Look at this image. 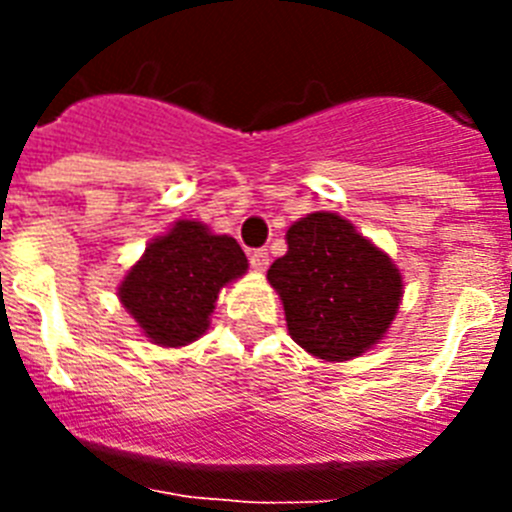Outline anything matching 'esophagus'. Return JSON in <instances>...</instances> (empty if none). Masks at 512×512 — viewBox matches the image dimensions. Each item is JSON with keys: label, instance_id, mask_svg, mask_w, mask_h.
<instances>
[{"label": "esophagus", "instance_id": "obj_1", "mask_svg": "<svg viewBox=\"0 0 512 512\" xmlns=\"http://www.w3.org/2000/svg\"><path fill=\"white\" fill-rule=\"evenodd\" d=\"M248 261H251V266L256 271H266V266H269V251L266 248H256V251L248 253Z\"/></svg>", "mask_w": 512, "mask_h": 512}]
</instances>
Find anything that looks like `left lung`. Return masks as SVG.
Here are the masks:
<instances>
[{"label":"left lung","mask_w":512,"mask_h":512,"mask_svg":"<svg viewBox=\"0 0 512 512\" xmlns=\"http://www.w3.org/2000/svg\"><path fill=\"white\" fill-rule=\"evenodd\" d=\"M266 279L282 297L289 336L325 361L361 356L387 333L402 277L336 212H312L287 230V253Z\"/></svg>","instance_id":"left-lung-1"}]
</instances>
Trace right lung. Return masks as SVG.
I'll list each match as a JSON object with an SVG mask.
<instances>
[{
	"label": "right lung",
	"instance_id": "add662e5",
	"mask_svg": "<svg viewBox=\"0 0 512 512\" xmlns=\"http://www.w3.org/2000/svg\"><path fill=\"white\" fill-rule=\"evenodd\" d=\"M246 269V253L235 238L179 220L148 243L143 259L122 279L120 300L153 343L184 346L205 333L217 292Z\"/></svg>",
	"mask_w": 512,
	"mask_h": 512
}]
</instances>
